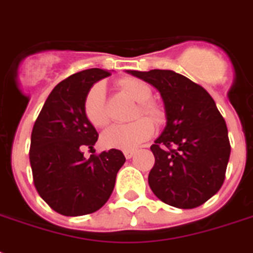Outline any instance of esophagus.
Returning a JSON list of instances; mask_svg holds the SVG:
<instances>
[{"label": "esophagus", "mask_w": 253, "mask_h": 253, "mask_svg": "<svg viewBox=\"0 0 253 253\" xmlns=\"http://www.w3.org/2000/svg\"><path fill=\"white\" fill-rule=\"evenodd\" d=\"M123 154L126 159H131L135 155V151H123Z\"/></svg>", "instance_id": "esophagus-1"}]
</instances>
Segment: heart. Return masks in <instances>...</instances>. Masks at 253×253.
Segmentation results:
<instances>
[{"mask_svg":"<svg viewBox=\"0 0 253 253\" xmlns=\"http://www.w3.org/2000/svg\"><path fill=\"white\" fill-rule=\"evenodd\" d=\"M119 87L134 101L139 102L134 118H138L140 115H143L154 123L162 122L163 110L158 103L151 101L152 89L150 85L139 79L126 77L119 81ZM83 109H84L85 118L93 126H106L109 122V113L106 107L105 85L98 83L89 89L84 98ZM136 119L134 122L126 125H113L106 131H103L101 142L106 148H117L123 151L135 150L154 134V125L148 121L149 119Z\"/></svg>","mask_w":253,"mask_h":253,"instance_id":"heart-1","label":"heart"}]
</instances>
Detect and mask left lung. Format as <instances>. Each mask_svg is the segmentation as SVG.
<instances>
[{
  "mask_svg": "<svg viewBox=\"0 0 253 253\" xmlns=\"http://www.w3.org/2000/svg\"><path fill=\"white\" fill-rule=\"evenodd\" d=\"M162 95L167 125L151 146L152 192L164 204L194 209L223 185L230 159L227 126L211 95L188 77L168 69L127 71Z\"/></svg>",
  "mask_w": 253,
  "mask_h": 253,
  "instance_id": "1",
  "label": "left lung"
}]
</instances>
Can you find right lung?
I'll list each match as a JSON object with an SVG mask.
<instances>
[{
	"mask_svg": "<svg viewBox=\"0 0 253 253\" xmlns=\"http://www.w3.org/2000/svg\"><path fill=\"white\" fill-rule=\"evenodd\" d=\"M111 73L99 68L77 72L53 87L31 132L30 164L39 196L61 215L91 214L110 198L126 158L119 150L85 159L83 148L98 134L85 118L84 98L97 81Z\"/></svg>",
	"mask_w": 253,
	"mask_h": 253,
	"instance_id": "1",
	"label": "right lung"
}]
</instances>
